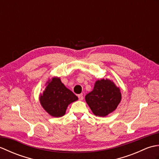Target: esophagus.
<instances>
[{
  "mask_svg": "<svg viewBox=\"0 0 159 159\" xmlns=\"http://www.w3.org/2000/svg\"><path fill=\"white\" fill-rule=\"evenodd\" d=\"M78 97H79V99L80 100H83V94H79V95L78 96Z\"/></svg>",
  "mask_w": 159,
  "mask_h": 159,
  "instance_id": "1",
  "label": "esophagus"
}]
</instances>
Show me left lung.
<instances>
[{"label": "left lung", "mask_w": 159, "mask_h": 159, "mask_svg": "<svg viewBox=\"0 0 159 159\" xmlns=\"http://www.w3.org/2000/svg\"><path fill=\"white\" fill-rule=\"evenodd\" d=\"M121 99L120 88L109 79L98 80L92 92L85 96L93 113L100 117H105L116 110Z\"/></svg>", "instance_id": "1"}]
</instances>
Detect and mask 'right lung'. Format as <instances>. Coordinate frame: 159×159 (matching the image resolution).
<instances>
[{
  "label": "right lung",
  "mask_w": 159,
  "mask_h": 159,
  "mask_svg": "<svg viewBox=\"0 0 159 159\" xmlns=\"http://www.w3.org/2000/svg\"><path fill=\"white\" fill-rule=\"evenodd\" d=\"M46 84L45 90L39 96L40 104L51 116L62 117L69 104L76 101L78 97L63 85L60 78L54 77Z\"/></svg>",
  "instance_id": "obj_1"
}]
</instances>
